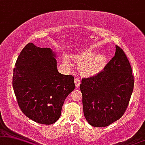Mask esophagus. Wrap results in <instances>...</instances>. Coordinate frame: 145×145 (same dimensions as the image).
I'll return each mask as SVG.
<instances>
[{"label":"esophagus","mask_w":145,"mask_h":145,"mask_svg":"<svg viewBox=\"0 0 145 145\" xmlns=\"http://www.w3.org/2000/svg\"><path fill=\"white\" fill-rule=\"evenodd\" d=\"M74 82H75V85H76V87H79L80 85V84H81V81H80V80L79 78H75Z\"/></svg>","instance_id":"esophagus-1"}]
</instances>
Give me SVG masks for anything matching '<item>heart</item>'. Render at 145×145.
<instances>
[{"mask_svg": "<svg viewBox=\"0 0 145 145\" xmlns=\"http://www.w3.org/2000/svg\"><path fill=\"white\" fill-rule=\"evenodd\" d=\"M74 63L80 64L79 71L86 77H93L100 74L103 70L106 64V58L103 54H94L91 49H84L70 57ZM63 61L67 66L71 67L72 63L67 57L63 58Z\"/></svg>", "mask_w": 145, "mask_h": 145, "instance_id": "1", "label": "heart"}]
</instances>
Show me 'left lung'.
<instances>
[{
    "label": "left lung",
    "mask_w": 145,
    "mask_h": 145,
    "mask_svg": "<svg viewBox=\"0 0 145 145\" xmlns=\"http://www.w3.org/2000/svg\"><path fill=\"white\" fill-rule=\"evenodd\" d=\"M134 77L123 50L116 45L112 59L96 76L83 78L82 94L84 116L94 127H105L123 116L134 88Z\"/></svg>",
    "instance_id": "8db88e82"
}]
</instances>
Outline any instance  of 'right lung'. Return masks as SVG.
<instances>
[{
    "instance_id": "1",
    "label": "right lung",
    "mask_w": 145,
    "mask_h": 145,
    "mask_svg": "<svg viewBox=\"0 0 145 145\" xmlns=\"http://www.w3.org/2000/svg\"><path fill=\"white\" fill-rule=\"evenodd\" d=\"M50 48L29 43L18 57L12 87L21 111L31 120L51 124L59 118L66 97L75 88L71 75L60 74Z\"/></svg>"
}]
</instances>
